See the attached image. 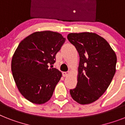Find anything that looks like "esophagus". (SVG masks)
<instances>
[{"mask_svg":"<svg viewBox=\"0 0 125 125\" xmlns=\"http://www.w3.org/2000/svg\"><path fill=\"white\" fill-rule=\"evenodd\" d=\"M62 74H63V76L66 77V76H67L69 74V72H63Z\"/></svg>","mask_w":125,"mask_h":125,"instance_id":"obj_1","label":"esophagus"}]
</instances>
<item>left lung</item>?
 Segmentation results:
<instances>
[{"mask_svg": "<svg viewBox=\"0 0 125 125\" xmlns=\"http://www.w3.org/2000/svg\"><path fill=\"white\" fill-rule=\"evenodd\" d=\"M67 38L80 55L78 83L70 94L80 104H90L98 100L110 85L117 56L106 40L96 33H69Z\"/></svg>", "mask_w": 125, "mask_h": 125, "instance_id": "left-lung-1", "label": "left lung"}]
</instances>
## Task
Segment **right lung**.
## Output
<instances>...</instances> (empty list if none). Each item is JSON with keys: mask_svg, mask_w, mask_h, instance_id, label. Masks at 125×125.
Instances as JSON below:
<instances>
[{"mask_svg": "<svg viewBox=\"0 0 125 125\" xmlns=\"http://www.w3.org/2000/svg\"><path fill=\"white\" fill-rule=\"evenodd\" d=\"M65 41L57 32L37 31L22 40L15 50L13 78L21 94L31 103L43 104L52 97L62 75L52 65Z\"/></svg>", "mask_w": 125, "mask_h": 125, "instance_id": "add662e5", "label": "right lung"}]
</instances>
